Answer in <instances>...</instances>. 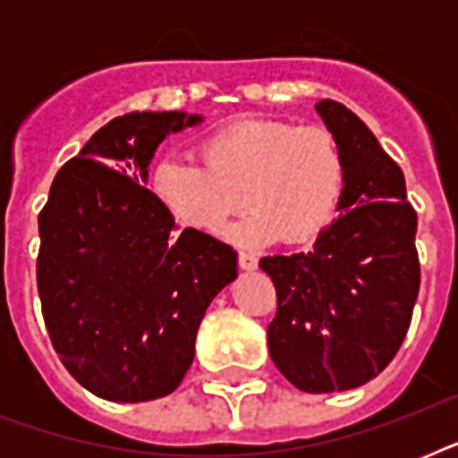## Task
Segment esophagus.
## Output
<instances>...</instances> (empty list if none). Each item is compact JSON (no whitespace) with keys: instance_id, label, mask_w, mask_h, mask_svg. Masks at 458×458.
I'll list each match as a JSON object with an SVG mask.
<instances>
[{"instance_id":"34e87169","label":"esophagus","mask_w":458,"mask_h":458,"mask_svg":"<svg viewBox=\"0 0 458 458\" xmlns=\"http://www.w3.org/2000/svg\"><path fill=\"white\" fill-rule=\"evenodd\" d=\"M237 261H240V268L242 271H254L259 266V259L254 251H247V250H240V254H237Z\"/></svg>"}]
</instances>
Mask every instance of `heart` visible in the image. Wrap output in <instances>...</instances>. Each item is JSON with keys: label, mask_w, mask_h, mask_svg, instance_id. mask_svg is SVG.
Instances as JSON below:
<instances>
[{"label": "heart", "mask_w": 458, "mask_h": 458, "mask_svg": "<svg viewBox=\"0 0 458 458\" xmlns=\"http://www.w3.org/2000/svg\"><path fill=\"white\" fill-rule=\"evenodd\" d=\"M201 164L165 157L154 165L152 187L182 225L221 233L254 207L235 228L240 242L304 244L333 223L340 208L347 164L333 132L290 121H242L208 135Z\"/></svg>", "instance_id": "b5f03b06"}]
</instances>
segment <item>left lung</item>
Wrapping results in <instances>:
<instances>
[{
    "instance_id": "8db88e82",
    "label": "left lung",
    "mask_w": 458,
    "mask_h": 458,
    "mask_svg": "<svg viewBox=\"0 0 458 458\" xmlns=\"http://www.w3.org/2000/svg\"><path fill=\"white\" fill-rule=\"evenodd\" d=\"M316 111L344 154L342 214L311 251L264 257L278 309L268 323V352L297 387L354 390L376 377L402 347L420 287L416 211L404 173L369 125L344 104L323 99Z\"/></svg>"
}]
</instances>
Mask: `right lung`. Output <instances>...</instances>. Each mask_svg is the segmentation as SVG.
I'll return each instance as SVG.
<instances>
[{
	"label": "right lung",
	"instance_id": "obj_1",
	"mask_svg": "<svg viewBox=\"0 0 458 458\" xmlns=\"http://www.w3.org/2000/svg\"><path fill=\"white\" fill-rule=\"evenodd\" d=\"M182 111H132L61 165L39 211L38 293L68 373L109 402L171 394L194 359L207 306L237 278L230 244L185 228L145 187Z\"/></svg>",
	"mask_w": 458,
	"mask_h": 458
}]
</instances>
